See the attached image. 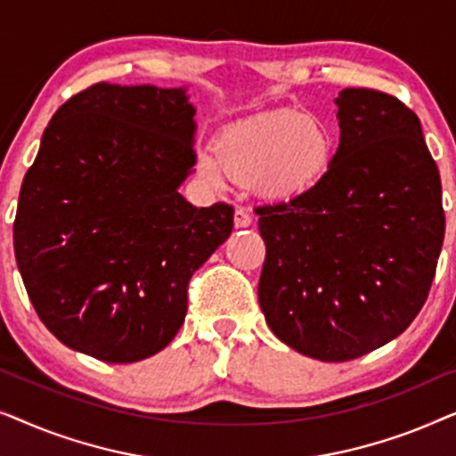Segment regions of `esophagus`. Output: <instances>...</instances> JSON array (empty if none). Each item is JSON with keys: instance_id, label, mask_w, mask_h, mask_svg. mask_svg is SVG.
Segmentation results:
<instances>
[{"instance_id": "esophagus-1", "label": "esophagus", "mask_w": 456, "mask_h": 456, "mask_svg": "<svg viewBox=\"0 0 456 456\" xmlns=\"http://www.w3.org/2000/svg\"><path fill=\"white\" fill-rule=\"evenodd\" d=\"M251 224H253V217H251V214H248V211H245L242 208L236 209V214H234V226L236 228H248Z\"/></svg>"}]
</instances>
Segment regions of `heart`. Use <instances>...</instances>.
Segmentation results:
<instances>
[{
    "instance_id": "1",
    "label": "heart",
    "mask_w": 456,
    "mask_h": 456,
    "mask_svg": "<svg viewBox=\"0 0 456 456\" xmlns=\"http://www.w3.org/2000/svg\"><path fill=\"white\" fill-rule=\"evenodd\" d=\"M216 158L199 155L197 170L211 184L226 174L253 183L267 199L314 191L334 159V136L322 120L298 111H272L228 126L216 141Z\"/></svg>"
}]
</instances>
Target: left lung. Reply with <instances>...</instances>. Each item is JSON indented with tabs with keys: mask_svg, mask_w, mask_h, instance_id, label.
<instances>
[{
	"mask_svg": "<svg viewBox=\"0 0 456 456\" xmlns=\"http://www.w3.org/2000/svg\"><path fill=\"white\" fill-rule=\"evenodd\" d=\"M336 105L340 145L322 183L255 209L267 326L295 351L332 363L409 328L444 240L438 166L415 111L376 89H345Z\"/></svg>",
	"mask_w": 456,
	"mask_h": 456,
	"instance_id": "obj_1",
	"label": "left lung"
}]
</instances>
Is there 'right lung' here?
<instances>
[{"instance_id": "1", "label": "right lung", "mask_w": 456, "mask_h": 456, "mask_svg": "<svg viewBox=\"0 0 456 456\" xmlns=\"http://www.w3.org/2000/svg\"><path fill=\"white\" fill-rule=\"evenodd\" d=\"M184 89L97 83L49 120L22 180L14 253L37 315L60 342L134 363L172 342L199 267L232 232L226 203L192 208L197 164Z\"/></svg>"}]
</instances>
